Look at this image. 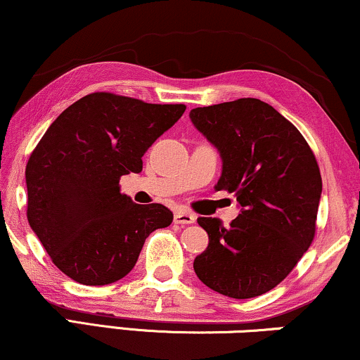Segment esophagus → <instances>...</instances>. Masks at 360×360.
Wrapping results in <instances>:
<instances>
[{"mask_svg":"<svg viewBox=\"0 0 360 360\" xmlns=\"http://www.w3.org/2000/svg\"><path fill=\"white\" fill-rule=\"evenodd\" d=\"M196 221V216L193 213H188V211L185 210H179L175 211V216H174V223L175 224H191Z\"/></svg>","mask_w":360,"mask_h":360,"instance_id":"esophagus-1","label":"esophagus"}]
</instances>
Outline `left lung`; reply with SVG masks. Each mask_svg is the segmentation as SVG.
Instances as JSON below:
<instances>
[{"instance_id":"1","label":"left lung","mask_w":360,"mask_h":360,"mask_svg":"<svg viewBox=\"0 0 360 360\" xmlns=\"http://www.w3.org/2000/svg\"><path fill=\"white\" fill-rule=\"evenodd\" d=\"M190 120L223 159L216 190L234 193L240 206L229 228L198 218L210 244L195 274L231 298L267 293L313 243L323 190L316 157L302 132L257 98L195 108Z\"/></svg>"}]
</instances>
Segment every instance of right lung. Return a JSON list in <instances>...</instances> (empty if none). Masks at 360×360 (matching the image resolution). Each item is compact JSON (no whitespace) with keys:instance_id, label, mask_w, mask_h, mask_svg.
Wrapping results in <instances>:
<instances>
[{"instance_id":"1","label":"right lung","mask_w":360,"mask_h":360,"mask_svg":"<svg viewBox=\"0 0 360 360\" xmlns=\"http://www.w3.org/2000/svg\"><path fill=\"white\" fill-rule=\"evenodd\" d=\"M185 110L98 91L68 106L39 141L26 165L27 221L67 277L117 282L147 236L174 221L164 205L122 195L120 179L139 174L142 155Z\"/></svg>"}]
</instances>
